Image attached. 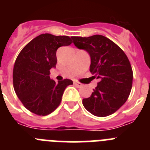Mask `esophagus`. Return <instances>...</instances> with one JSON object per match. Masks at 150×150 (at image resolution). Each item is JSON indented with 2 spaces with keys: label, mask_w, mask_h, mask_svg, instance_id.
I'll use <instances>...</instances> for the list:
<instances>
[{
  "label": "esophagus",
  "mask_w": 150,
  "mask_h": 150,
  "mask_svg": "<svg viewBox=\"0 0 150 150\" xmlns=\"http://www.w3.org/2000/svg\"><path fill=\"white\" fill-rule=\"evenodd\" d=\"M74 84L76 86V87H78V88H80V87L83 86V84L80 83H79V82H76V81H74Z\"/></svg>",
  "instance_id": "1"
}]
</instances>
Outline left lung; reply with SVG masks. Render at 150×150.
I'll use <instances>...</instances> for the list:
<instances>
[{
  "mask_svg": "<svg viewBox=\"0 0 150 150\" xmlns=\"http://www.w3.org/2000/svg\"><path fill=\"white\" fill-rule=\"evenodd\" d=\"M74 45L91 58L90 72L100 81L91 96L83 100L84 107L99 117L110 116L125 103L132 88L133 71L128 57L112 40L102 35L71 37Z\"/></svg>",
  "mask_w": 150,
  "mask_h": 150,
  "instance_id": "8db88e82",
  "label": "left lung"
}]
</instances>
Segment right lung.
I'll return each instance as SVG.
<instances>
[{"label": "right lung", "instance_id": "right-lung-1", "mask_svg": "<svg viewBox=\"0 0 150 150\" xmlns=\"http://www.w3.org/2000/svg\"><path fill=\"white\" fill-rule=\"evenodd\" d=\"M72 43L68 36L43 34L30 41L18 54L13 72L16 94L26 109L39 116L53 112L62 101L64 91L73 81L65 79L57 83L50 77L55 67L56 51Z\"/></svg>", "mask_w": 150, "mask_h": 150}]
</instances>
